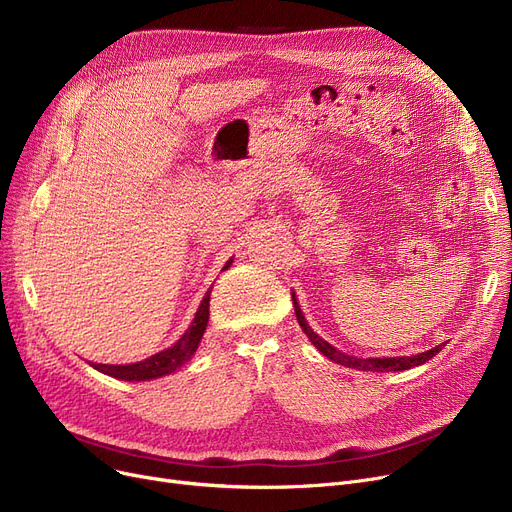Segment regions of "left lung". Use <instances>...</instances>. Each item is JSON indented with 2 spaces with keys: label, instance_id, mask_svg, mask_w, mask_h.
Masks as SVG:
<instances>
[{
  "label": "left lung",
  "instance_id": "1",
  "mask_svg": "<svg viewBox=\"0 0 512 512\" xmlns=\"http://www.w3.org/2000/svg\"><path fill=\"white\" fill-rule=\"evenodd\" d=\"M292 305H294V313H297V319H299V326L303 328V332L309 336V340L315 344L317 351L332 359L334 363H340L344 367H353V369H359V371H405V369H411V367H417V365H423L425 361H429L432 357H436L442 348L446 346V342L429 348V351L425 353H419V355H413V357H384V359H359V357H353V355H346V353H340L338 348H334L330 342H326L324 338H319L305 321V315L297 303V297H294L292 292Z\"/></svg>",
  "mask_w": 512,
  "mask_h": 512
}]
</instances>
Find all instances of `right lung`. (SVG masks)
Wrapping results in <instances>:
<instances>
[{"instance_id":"right-lung-1","label":"right lung","mask_w":512,"mask_h":512,"mask_svg":"<svg viewBox=\"0 0 512 512\" xmlns=\"http://www.w3.org/2000/svg\"><path fill=\"white\" fill-rule=\"evenodd\" d=\"M232 263V259L224 265V270H228ZM213 288V286H211ZM211 288L205 292V297L197 309V315L193 319V324L188 326V330L180 336L178 342H174L166 351H161L157 355H151L145 361L139 363H130V365H101L95 363L93 367L105 375H112V378L118 380H126V382H145V380H155L161 378V375L174 373L176 369H180L188 359L195 355V351L199 348V342L203 338V332L207 328L209 321V294Z\"/></svg>"}]
</instances>
